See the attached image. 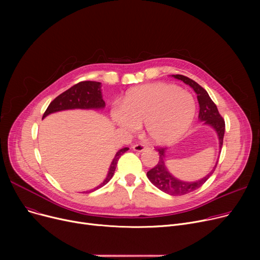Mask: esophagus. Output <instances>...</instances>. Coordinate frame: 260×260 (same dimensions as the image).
I'll use <instances>...</instances> for the list:
<instances>
[{"mask_svg": "<svg viewBox=\"0 0 260 260\" xmlns=\"http://www.w3.org/2000/svg\"><path fill=\"white\" fill-rule=\"evenodd\" d=\"M133 149L135 152H139V153H142V152H146L148 147L145 145V144H142V143H139V144H135L133 145Z\"/></svg>", "mask_w": 260, "mask_h": 260, "instance_id": "1", "label": "esophagus"}]
</instances>
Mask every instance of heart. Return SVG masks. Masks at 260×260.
Masks as SVG:
<instances>
[{
    "label": "heart",
    "instance_id": "1",
    "mask_svg": "<svg viewBox=\"0 0 260 260\" xmlns=\"http://www.w3.org/2000/svg\"><path fill=\"white\" fill-rule=\"evenodd\" d=\"M195 111V100L189 92L157 82L129 89L123 99V106L112 108L111 117L120 128L132 133L144 124L149 140L166 144L187 131Z\"/></svg>",
    "mask_w": 260,
    "mask_h": 260
}]
</instances>
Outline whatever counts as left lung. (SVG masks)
<instances>
[{
	"instance_id": "left-lung-1",
	"label": "left lung",
	"mask_w": 260,
	"mask_h": 260,
	"mask_svg": "<svg viewBox=\"0 0 260 260\" xmlns=\"http://www.w3.org/2000/svg\"><path fill=\"white\" fill-rule=\"evenodd\" d=\"M172 77L183 81L186 85L192 87L194 89V91L196 92L197 100L199 103L198 119L200 122H202L203 125H209L210 127H212L215 131V133L217 134V137H218V143H219V152H220L221 147H222V143H223L225 124H224V120L220 116L219 112H218L217 106L210 98L208 91L203 87H201L197 83V82L193 81L192 79H189L185 76L172 75ZM167 151H168V148H158V153H159L158 165L151 171H148L146 176H147L148 180L151 181L157 188H159L160 190H162V192H165L172 196L185 195V194H188L190 192H193V190L199 188L212 176V174L214 173V171L216 169L217 162H218V160H217L212 171L208 175L204 176L203 178H200V179L194 180V181H184V180H180L177 178V177H175L169 171V169L167 167V159H166Z\"/></svg>"
}]
</instances>
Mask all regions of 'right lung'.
Listing matches in <instances>:
<instances>
[{
	"mask_svg": "<svg viewBox=\"0 0 260 260\" xmlns=\"http://www.w3.org/2000/svg\"><path fill=\"white\" fill-rule=\"evenodd\" d=\"M102 83L95 81H83L74 85L70 89L62 92L60 95L54 99L47 107L43 118H46L48 115L58 113L62 111H68V109H103L105 107V102L102 97ZM128 151V147H123L116 153L111 166H109L107 175L103 182L98 186H95L89 190L83 193H90L93 190L104 186L109 180L113 178L117 162L121 155Z\"/></svg>",
	"mask_w": 260,
	"mask_h": 260,
	"instance_id": "1",
	"label": "right lung"
}]
</instances>
